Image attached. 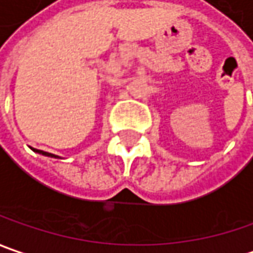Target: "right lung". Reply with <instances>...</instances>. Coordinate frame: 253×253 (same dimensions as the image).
Segmentation results:
<instances>
[{"mask_svg": "<svg viewBox=\"0 0 253 253\" xmlns=\"http://www.w3.org/2000/svg\"><path fill=\"white\" fill-rule=\"evenodd\" d=\"M35 153H39V154H42V156H46V157H55V159H59L58 156H55V154H50V153H46V151H42V150H34Z\"/></svg>", "mask_w": 253, "mask_h": 253, "instance_id": "add662e5", "label": "right lung"}]
</instances>
